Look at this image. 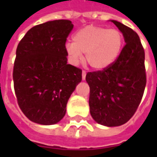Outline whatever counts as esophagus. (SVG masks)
I'll return each instance as SVG.
<instances>
[{
	"mask_svg": "<svg viewBox=\"0 0 157 157\" xmlns=\"http://www.w3.org/2000/svg\"><path fill=\"white\" fill-rule=\"evenodd\" d=\"M86 71H82V80H86Z\"/></svg>",
	"mask_w": 157,
	"mask_h": 157,
	"instance_id": "1",
	"label": "esophagus"
}]
</instances>
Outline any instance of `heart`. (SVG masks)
Wrapping results in <instances>:
<instances>
[{
  "instance_id": "heart-1",
  "label": "heart",
  "mask_w": 157,
  "mask_h": 157,
  "mask_svg": "<svg viewBox=\"0 0 157 157\" xmlns=\"http://www.w3.org/2000/svg\"><path fill=\"white\" fill-rule=\"evenodd\" d=\"M124 47V35L116 29L89 25L73 36V42L65 45L71 61L77 65L85 53V60L92 68L102 70L118 59Z\"/></svg>"
}]
</instances>
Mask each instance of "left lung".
I'll use <instances>...</instances> for the list:
<instances>
[{
    "label": "left lung",
    "mask_w": 157,
    "mask_h": 157,
    "mask_svg": "<svg viewBox=\"0 0 157 157\" xmlns=\"http://www.w3.org/2000/svg\"><path fill=\"white\" fill-rule=\"evenodd\" d=\"M112 22L122 32L126 44L112 65L86 75L91 115L109 127L124 124L132 118L146 84L145 51L138 34L121 22Z\"/></svg>",
    "instance_id": "obj_1"
}]
</instances>
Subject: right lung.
Wrapping results in <instances>:
<instances>
[{
    "mask_svg": "<svg viewBox=\"0 0 157 157\" xmlns=\"http://www.w3.org/2000/svg\"><path fill=\"white\" fill-rule=\"evenodd\" d=\"M72 29L69 20L49 21L29 29L17 45L12 75L17 103L39 124L61 120L82 82V70L67 64L65 45Z\"/></svg>",
    "mask_w": 157,
    "mask_h": 157,
    "instance_id": "add662e5",
    "label": "right lung"
}]
</instances>
